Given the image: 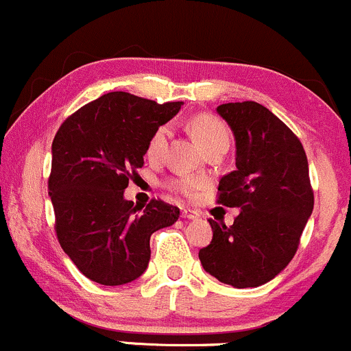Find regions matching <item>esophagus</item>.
Returning <instances> with one entry per match:
<instances>
[{"instance_id": "1", "label": "esophagus", "mask_w": 351, "mask_h": 351, "mask_svg": "<svg viewBox=\"0 0 351 351\" xmlns=\"http://www.w3.org/2000/svg\"><path fill=\"white\" fill-rule=\"evenodd\" d=\"M182 218H187V220H194V218H197L199 217V211H196V210H189V208H184L182 210Z\"/></svg>"}]
</instances>
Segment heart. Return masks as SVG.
<instances>
[{"mask_svg":"<svg viewBox=\"0 0 351 351\" xmlns=\"http://www.w3.org/2000/svg\"><path fill=\"white\" fill-rule=\"evenodd\" d=\"M189 130L193 136L197 140V143L206 152L211 147H215V145L228 143L227 126L220 119L210 116V114H197V116H194L189 121ZM169 136H171V128L164 124V126H158L152 133V136L148 138L147 157L152 162H158L164 157L165 150H167ZM201 186H203V180L193 176H176L169 177L165 180V187L169 191L184 197H193Z\"/></svg>","mask_w":351,"mask_h":351,"instance_id":"b5f03b06","label":"heart"}]
</instances>
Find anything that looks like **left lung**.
<instances>
[{"instance_id":"left-lung-1","label":"left lung","mask_w":351,"mask_h":351,"mask_svg":"<svg viewBox=\"0 0 351 351\" xmlns=\"http://www.w3.org/2000/svg\"><path fill=\"white\" fill-rule=\"evenodd\" d=\"M217 110L237 147V171L220 179L217 203L241 211L230 227L210 218L213 239L199 261L235 289L265 285L292 261L314 208L307 155L297 134L261 104L230 102Z\"/></svg>"}]
</instances>
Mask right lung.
<instances>
[{
    "instance_id": "right-lung-1",
    "label": "right lung",
    "mask_w": 351,
    "mask_h": 351,
    "mask_svg": "<svg viewBox=\"0 0 351 351\" xmlns=\"http://www.w3.org/2000/svg\"><path fill=\"white\" fill-rule=\"evenodd\" d=\"M180 106L110 92L59 126L47 180L54 230L62 251L92 282L116 287L143 275L152 234L179 218V208L162 199L145 210L134 206L124 189L143 167L148 138Z\"/></svg>"
}]
</instances>
